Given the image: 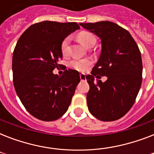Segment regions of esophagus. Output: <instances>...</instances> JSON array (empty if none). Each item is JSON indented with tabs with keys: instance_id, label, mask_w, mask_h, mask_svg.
Wrapping results in <instances>:
<instances>
[{
	"instance_id": "obj_1",
	"label": "esophagus",
	"mask_w": 154,
	"mask_h": 154,
	"mask_svg": "<svg viewBox=\"0 0 154 154\" xmlns=\"http://www.w3.org/2000/svg\"><path fill=\"white\" fill-rule=\"evenodd\" d=\"M80 78H81V81H85L86 80V76L84 73H81L80 74Z\"/></svg>"
}]
</instances>
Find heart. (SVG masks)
I'll list each match as a JSON object with an SVG mask.
<instances>
[{
    "instance_id": "b5f03b06",
    "label": "heart",
    "mask_w": 154,
    "mask_h": 154,
    "mask_svg": "<svg viewBox=\"0 0 154 154\" xmlns=\"http://www.w3.org/2000/svg\"><path fill=\"white\" fill-rule=\"evenodd\" d=\"M78 39L85 46L88 47L90 44L96 42V38L94 37V34H92L91 32H82L78 35ZM70 38L69 37H65L63 40L62 43L60 45V50L63 55H66L69 50V44ZM92 64L91 60L87 59V58H74L72 59L69 62V65L72 69L80 71V72H85L86 71L90 65Z\"/></svg>"
}]
</instances>
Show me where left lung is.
Listing matches in <instances>:
<instances>
[{"label":"left lung","instance_id":"obj_1","mask_svg":"<svg viewBox=\"0 0 154 154\" xmlns=\"http://www.w3.org/2000/svg\"><path fill=\"white\" fill-rule=\"evenodd\" d=\"M101 39L99 60L87 75L89 112L103 122H112L125 115L135 102L142 82V61L137 45L126 29L111 21L81 23ZM106 75L102 82L99 79ZM96 77L97 79L94 78Z\"/></svg>","mask_w":154,"mask_h":154}]
</instances>
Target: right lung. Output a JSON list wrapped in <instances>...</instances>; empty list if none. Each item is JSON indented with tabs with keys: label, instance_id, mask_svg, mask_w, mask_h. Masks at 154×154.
<instances>
[{
	"label": "right lung",
	"instance_id": "obj_1",
	"mask_svg": "<svg viewBox=\"0 0 154 154\" xmlns=\"http://www.w3.org/2000/svg\"><path fill=\"white\" fill-rule=\"evenodd\" d=\"M80 26L77 23L45 20L29 27L13 54V85L28 112L44 122L60 118L68 110L80 82L77 70L53 74L62 58L63 40Z\"/></svg>",
	"mask_w": 154,
	"mask_h": 154
}]
</instances>
